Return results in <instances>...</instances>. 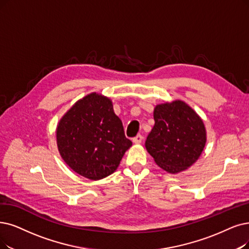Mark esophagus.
<instances>
[{
	"mask_svg": "<svg viewBox=\"0 0 249 249\" xmlns=\"http://www.w3.org/2000/svg\"><path fill=\"white\" fill-rule=\"evenodd\" d=\"M142 140H143L142 135H137L136 137L133 138V142H134V143H141Z\"/></svg>",
	"mask_w": 249,
	"mask_h": 249,
	"instance_id": "1",
	"label": "esophagus"
}]
</instances>
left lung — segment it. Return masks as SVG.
Returning a JSON list of instances; mask_svg holds the SVG:
<instances>
[{
    "label": "left lung",
    "mask_w": 249,
    "mask_h": 249,
    "mask_svg": "<svg viewBox=\"0 0 249 249\" xmlns=\"http://www.w3.org/2000/svg\"><path fill=\"white\" fill-rule=\"evenodd\" d=\"M153 117L155 124L145 146L156 164L171 174L191 166L206 142L201 118L180 100L157 105Z\"/></svg>",
    "instance_id": "left-lung-1"
}]
</instances>
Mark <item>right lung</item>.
Listing matches in <instances>:
<instances>
[{
  "label": "right lung",
  "mask_w": 249,
  "mask_h": 249,
  "mask_svg": "<svg viewBox=\"0 0 249 249\" xmlns=\"http://www.w3.org/2000/svg\"><path fill=\"white\" fill-rule=\"evenodd\" d=\"M57 145L66 164L90 180L111 175L132 141L124 136L110 99L92 93L77 101L57 126Z\"/></svg>",
  "instance_id": "right-lung-1"
}]
</instances>
